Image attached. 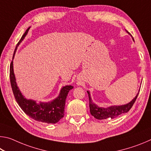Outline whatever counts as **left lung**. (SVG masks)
I'll return each instance as SVG.
<instances>
[{
    "mask_svg": "<svg viewBox=\"0 0 151 151\" xmlns=\"http://www.w3.org/2000/svg\"><path fill=\"white\" fill-rule=\"evenodd\" d=\"M132 40H133V41H134L133 38H132ZM139 91L136 96H135L130 103L126 104H123V105H112L109 107H100L97 106L96 104H94L93 101H92L90 92L87 91V93L89 97V107H90L91 114H92V116H93L94 117V118L99 120L116 118V117L120 115V114L125 113V112L129 111V110L132 108V105H133L135 101H136L138 95H139Z\"/></svg>",
    "mask_w": 151,
    "mask_h": 151,
    "instance_id": "1",
    "label": "left lung"
}]
</instances>
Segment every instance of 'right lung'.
I'll return each mask as SVG.
<instances>
[{
	"instance_id": "1",
	"label": "right lung",
	"mask_w": 151,
	"mask_h": 151,
	"mask_svg": "<svg viewBox=\"0 0 151 151\" xmlns=\"http://www.w3.org/2000/svg\"><path fill=\"white\" fill-rule=\"evenodd\" d=\"M29 29L30 27L26 30L20 41L18 42L12 58H14L18 47L26 37ZM10 80H11L12 90L17 103L25 112V114L29 116L30 118L44 123L55 124L59 121L65 115L64 112H65L66 96L68 95V92L73 88V86L66 85L63 86L61 88L58 96L54 100L48 102L37 103L36 101L25 98L18 87L13 70V61H12L10 66Z\"/></svg>"
}]
</instances>
